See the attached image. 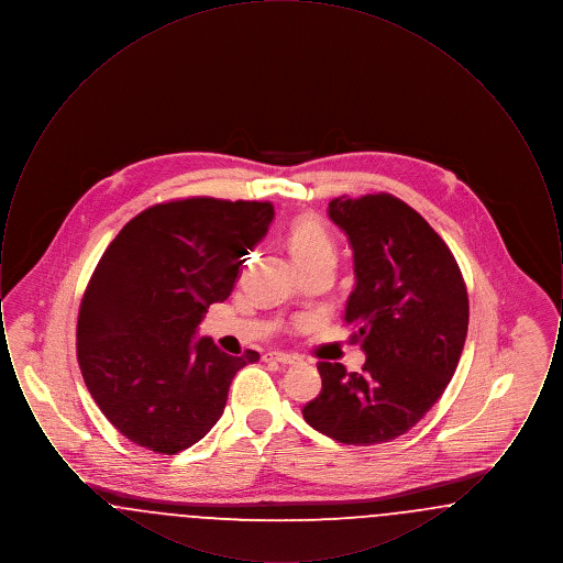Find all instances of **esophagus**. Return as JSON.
<instances>
[{"mask_svg": "<svg viewBox=\"0 0 563 563\" xmlns=\"http://www.w3.org/2000/svg\"><path fill=\"white\" fill-rule=\"evenodd\" d=\"M268 363H278V365H297L299 356L295 354H285V352H266L264 356Z\"/></svg>", "mask_w": 563, "mask_h": 563, "instance_id": "obj_1", "label": "esophagus"}]
</instances>
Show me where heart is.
Returning <instances> with one entry per match:
<instances>
[{"instance_id":"1","label":"heart","mask_w":563,"mask_h":563,"mask_svg":"<svg viewBox=\"0 0 563 563\" xmlns=\"http://www.w3.org/2000/svg\"><path fill=\"white\" fill-rule=\"evenodd\" d=\"M287 246L295 264H312L321 260H335V242L331 239L324 221L317 214H301L287 232Z\"/></svg>"}]
</instances>
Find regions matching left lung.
I'll list each match as a JSON object with an SVG mask.
<instances>
[{"label":"left lung","mask_w":563,"mask_h":563,"mask_svg":"<svg viewBox=\"0 0 563 563\" xmlns=\"http://www.w3.org/2000/svg\"><path fill=\"white\" fill-rule=\"evenodd\" d=\"M329 217L354 251L344 321L363 369L321 361L322 388L303 420L344 445H377L413 429L454 375L468 329V294L454 253L397 196H340Z\"/></svg>","instance_id":"obj_1"}]
</instances>
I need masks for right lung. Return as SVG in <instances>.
I'll return each mask as SVG.
<instances>
[{
    "label": "right lung",
    "mask_w": 563,
    "mask_h": 563,
    "mask_svg": "<svg viewBox=\"0 0 563 563\" xmlns=\"http://www.w3.org/2000/svg\"><path fill=\"white\" fill-rule=\"evenodd\" d=\"M272 217V202L191 196L141 211L109 242L81 297L78 363L129 441L156 454L188 450L221 418L236 372L260 358L194 333L232 294Z\"/></svg>",
    "instance_id": "add662e5"
}]
</instances>
